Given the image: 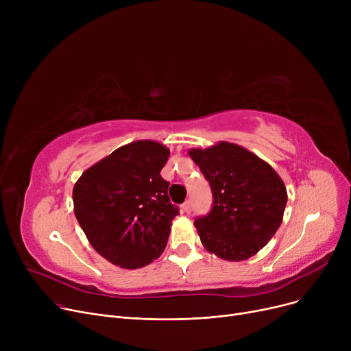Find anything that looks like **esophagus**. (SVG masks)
<instances>
[{"label": "esophagus", "instance_id": "1", "mask_svg": "<svg viewBox=\"0 0 351 351\" xmlns=\"http://www.w3.org/2000/svg\"><path fill=\"white\" fill-rule=\"evenodd\" d=\"M180 209L183 213H191V200H186Z\"/></svg>", "mask_w": 351, "mask_h": 351}]
</instances>
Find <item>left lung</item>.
I'll return each mask as SVG.
<instances>
[{
  "label": "left lung",
  "instance_id": "8db88e82",
  "mask_svg": "<svg viewBox=\"0 0 351 351\" xmlns=\"http://www.w3.org/2000/svg\"><path fill=\"white\" fill-rule=\"evenodd\" d=\"M188 154L213 192L210 213L195 220L202 245L228 262L249 259L282 225L285 182L266 160L237 143L220 141Z\"/></svg>",
  "mask_w": 351,
  "mask_h": 351
}]
</instances>
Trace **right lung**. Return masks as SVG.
Here are the masks:
<instances>
[{
	"instance_id": "add662e5",
	"label": "right lung",
	"mask_w": 351,
	"mask_h": 351,
	"mask_svg": "<svg viewBox=\"0 0 351 351\" xmlns=\"http://www.w3.org/2000/svg\"><path fill=\"white\" fill-rule=\"evenodd\" d=\"M169 147L143 139L126 143L88 168L72 191L73 213L104 259L139 269L163 253L172 220L169 182L160 171Z\"/></svg>"
}]
</instances>
